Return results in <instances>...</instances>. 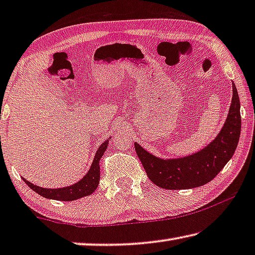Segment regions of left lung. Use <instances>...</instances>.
Returning a JSON list of instances; mask_svg holds the SVG:
<instances>
[{
  "mask_svg": "<svg viewBox=\"0 0 255 255\" xmlns=\"http://www.w3.org/2000/svg\"><path fill=\"white\" fill-rule=\"evenodd\" d=\"M241 104L233 83V99L221 131L212 142L196 154L181 158L163 159L134 143L136 155L152 182L163 189H190L213 180L229 162L241 135Z\"/></svg>",
  "mask_w": 255,
  "mask_h": 255,
  "instance_id": "left-lung-1",
  "label": "left lung"
}]
</instances>
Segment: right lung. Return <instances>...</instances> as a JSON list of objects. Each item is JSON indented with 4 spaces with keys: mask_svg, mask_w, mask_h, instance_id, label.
<instances>
[{
    "mask_svg": "<svg viewBox=\"0 0 255 255\" xmlns=\"http://www.w3.org/2000/svg\"><path fill=\"white\" fill-rule=\"evenodd\" d=\"M109 139H107L100 144V147L98 148L96 152L95 159L91 164V167L87 174L84 175L83 179H81L80 181L74 183L72 186L64 187V188H56V189H49V188H42L38 186L33 185L32 182L27 181L26 179H23V181L30 189H33L35 193L41 195L42 197L50 198V199H57V201H75V199L85 197V196L91 195L93 191L97 189L98 185H99L100 180V166H99V160L103 157L105 150L107 149Z\"/></svg>",
    "mask_w": 255,
    "mask_h": 255,
    "instance_id": "add662e5",
    "label": "right lung"
}]
</instances>
